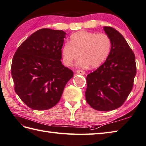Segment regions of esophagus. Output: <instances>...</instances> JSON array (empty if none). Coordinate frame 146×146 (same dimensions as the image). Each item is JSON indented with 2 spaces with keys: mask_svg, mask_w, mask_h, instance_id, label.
Masks as SVG:
<instances>
[{
  "mask_svg": "<svg viewBox=\"0 0 146 146\" xmlns=\"http://www.w3.org/2000/svg\"><path fill=\"white\" fill-rule=\"evenodd\" d=\"M76 73L77 74H79V75H85V72L84 71H82V70H77L76 71Z\"/></svg>",
  "mask_w": 146,
  "mask_h": 146,
  "instance_id": "34e87169",
  "label": "esophagus"
}]
</instances>
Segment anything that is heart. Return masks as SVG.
Returning a JSON list of instances; mask_svg holds the SVG:
<instances>
[{
    "label": "heart",
    "instance_id": "heart-1",
    "mask_svg": "<svg viewBox=\"0 0 146 146\" xmlns=\"http://www.w3.org/2000/svg\"><path fill=\"white\" fill-rule=\"evenodd\" d=\"M111 48V39L106 34L80 31L71 35L70 44L62 47V61L66 66H71L80 56L77 66L87 68L90 66L96 68L107 59Z\"/></svg>",
    "mask_w": 146,
    "mask_h": 146
}]
</instances>
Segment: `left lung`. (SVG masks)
<instances>
[{"label":"left lung","mask_w":146,"mask_h":146,"mask_svg":"<svg viewBox=\"0 0 146 146\" xmlns=\"http://www.w3.org/2000/svg\"><path fill=\"white\" fill-rule=\"evenodd\" d=\"M110 36L111 48L106 61L87 76L85 98L94 109L116 110L123 104L132 89L136 75L135 57L121 33L104 27Z\"/></svg>","instance_id":"obj_1"}]
</instances>
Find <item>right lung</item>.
<instances>
[{
    "label": "right lung",
    "mask_w": 146,
    "mask_h": 146,
    "mask_svg": "<svg viewBox=\"0 0 146 146\" xmlns=\"http://www.w3.org/2000/svg\"><path fill=\"white\" fill-rule=\"evenodd\" d=\"M66 33L43 28L28 37L17 49L11 65L16 93L35 110H46L59 101L73 72L61 62Z\"/></svg>",
    "instance_id": "obj_1"
}]
</instances>
